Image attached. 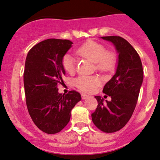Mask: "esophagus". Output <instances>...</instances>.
Segmentation results:
<instances>
[{"mask_svg": "<svg viewBox=\"0 0 160 160\" xmlns=\"http://www.w3.org/2000/svg\"><path fill=\"white\" fill-rule=\"evenodd\" d=\"M81 97H82V100H85V99H86L88 97V95H86V94L82 93V94H81Z\"/></svg>", "mask_w": 160, "mask_h": 160, "instance_id": "34e87169", "label": "esophagus"}]
</instances>
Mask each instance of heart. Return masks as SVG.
<instances>
[{
	"label": "heart",
	"instance_id": "heart-1",
	"mask_svg": "<svg viewBox=\"0 0 160 160\" xmlns=\"http://www.w3.org/2000/svg\"><path fill=\"white\" fill-rule=\"evenodd\" d=\"M77 54L96 63V68L101 72H110L114 68L116 59L114 53L107 52L106 48L98 42L88 40L79 47ZM63 68L67 72H74L76 61L72 56L66 54L62 58ZM101 80L97 77L80 76L75 80L74 84L84 92H92L101 85Z\"/></svg>",
	"mask_w": 160,
	"mask_h": 160
}]
</instances>
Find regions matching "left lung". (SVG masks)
<instances>
[{"mask_svg":"<svg viewBox=\"0 0 160 160\" xmlns=\"http://www.w3.org/2000/svg\"><path fill=\"white\" fill-rule=\"evenodd\" d=\"M101 38L114 45L118 65L115 74L103 89L111 101L104 102L101 96H95L98 105L92 119L101 131L114 132L124 128L133 113L143 82V68L138 53L126 39L115 36Z\"/></svg>","mask_w":160,"mask_h":160,"instance_id":"obj_1","label":"left lung"}]
</instances>
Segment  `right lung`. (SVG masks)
<instances>
[{
	"instance_id": "right-lung-1",
	"label": "right lung",
	"mask_w": 160,
	"mask_h": 160,
	"mask_svg": "<svg viewBox=\"0 0 160 160\" xmlns=\"http://www.w3.org/2000/svg\"><path fill=\"white\" fill-rule=\"evenodd\" d=\"M72 44L68 39L44 40L29 51L25 61L27 107L34 124L46 133L60 132L70 121L72 109L81 100L74 90L62 95L57 88L64 83L62 61Z\"/></svg>"
}]
</instances>
